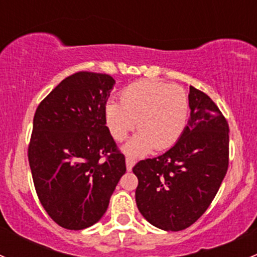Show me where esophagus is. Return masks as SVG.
<instances>
[{"label":"esophagus","mask_w":257,"mask_h":257,"mask_svg":"<svg viewBox=\"0 0 257 257\" xmlns=\"http://www.w3.org/2000/svg\"><path fill=\"white\" fill-rule=\"evenodd\" d=\"M125 164H126V170H129V172H131V170L133 169L134 164H136V160H134V158H132V157H126Z\"/></svg>","instance_id":"1"}]
</instances>
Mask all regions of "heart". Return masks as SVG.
Returning <instances> with one entry per match:
<instances>
[{"label":"heart","instance_id":"b5f03b06","mask_svg":"<svg viewBox=\"0 0 257 257\" xmlns=\"http://www.w3.org/2000/svg\"><path fill=\"white\" fill-rule=\"evenodd\" d=\"M189 112V97L180 85L139 80L121 90L120 104L105 105V123L118 142L124 141L137 124L139 132L124 145V152L143 155L153 148L172 147L188 124Z\"/></svg>","mask_w":257,"mask_h":257}]
</instances>
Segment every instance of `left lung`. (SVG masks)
Masks as SVG:
<instances>
[{
	"label": "left lung",
	"mask_w": 257,
	"mask_h": 257,
	"mask_svg": "<svg viewBox=\"0 0 257 257\" xmlns=\"http://www.w3.org/2000/svg\"><path fill=\"white\" fill-rule=\"evenodd\" d=\"M190 118L164 154L141 160L136 201L155 227L180 231L193 225L214 200L229 167V124L209 95L190 87Z\"/></svg>",
	"instance_id": "left-lung-1"
}]
</instances>
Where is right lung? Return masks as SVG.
Listing matches in <instances>:
<instances>
[{"mask_svg":"<svg viewBox=\"0 0 257 257\" xmlns=\"http://www.w3.org/2000/svg\"><path fill=\"white\" fill-rule=\"evenodd\" d=\"M114 83L108 74L74 73L35 113L28 145L33 184L47 214L64 229L82 230L99 221L126 170L105 125Z\"/></svg>","mask_w":257,"mask_h":257,"instance_id":"1","label":"right lung"}]
</instances>
